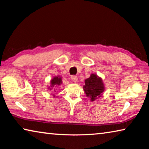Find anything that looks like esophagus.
Here are the masks:
<instances>
[{
  "instance_id": "esophagus-1",
  "label": "esophagus",
  "mask_w": 149,
  "mask_h": 149,
  "mask_svg": "<svg viewBox=\"0 0 149 149\" xmlns=\"http://www.w3.org/2000/svg\"><path fill=\"white\" fill-rule=\"evenodd\" d=\"M71 79L74 82H77V80H78V78H77V76H75V75H72V77H71Z\"/></svg>"
}]
</instances>
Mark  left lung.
I'll use <instances>...</instances> for the list:
<instances>
[{
	"mask_svg": "<svg viewBox=\"0 0 149 149\" xmlns=\"http://www.w3.org/2000/svg\"><path fill=\"white\" fill-rule=\"evenodd\" d=\"M84 91L87 97L90 98L91 101H94L100 97L105 91V85L101 77L95 74H91L89 78L85 79Z\"/></svg>",
	"mask_w": 149,
	"mask_h": 149,
	"instance_id": "left-lung-1",
	"label": "left lung"
}]
</instances>
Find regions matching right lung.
Returning <instances> with one entry per match:
<instances>
[{
	"label": "right lung",
	"instance_id": "obj_1",
	"mask_svg": "<svg viewBox=\"0 0 149 149\" xmlns=\"http://www.w3.org/2000/svg\"><path fill=\"white\" fill-rule=\"evenodd\" d=\"M62 84V78L60 75H57V76H54L52 79H51L50 81V86H49L48 89H49V90H52V89H54L53 91L56 92V91L55 90V88L58 87L59 86H60L61 84ZM53 97H55L56 95H53Z\"/></svg>",
	"mask_w": 149,
	"mask_h": 149
}]
</instances>
